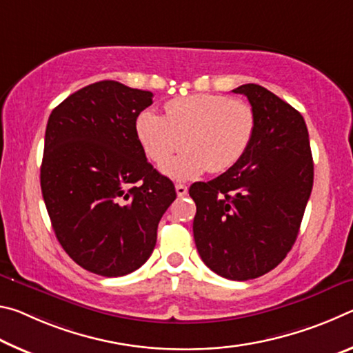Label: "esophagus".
<instances>
[{
	"label": "esophagus",
	"instance_id": "1",
	"mask_svg": "<svg viewBox=\"0 0 353 353\" xmlns=\"http://www.w3.org/2000/svg\"><path fill=\"white\" fill-rule=\"evenodd\" d=\"M175 189H176L178 197H184V195L188 194V186H186V184H176Z\"/></svg>",
	"mask_w": 353,
	"mask_h": 353
}]
</instances>
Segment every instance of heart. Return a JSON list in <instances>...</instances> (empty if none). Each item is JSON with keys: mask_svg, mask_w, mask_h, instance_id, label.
<instances>
[{"mask_svg": "<svg viewBox=\"0 0 353 353\" xmlns=\"http://www.w3.org/2000/svg\"><path fill=\"white\" fill-rule=\"evenodd\" d=\"M136 132L143 152L156 164L186 146L188 152L161 169L175 180H192L206 170L227 172L244 158L256 132V114L247 101L195 94L173 98L165 115L142 111Z\"/></svg>", "mask_w": 353, "mask_h": 353, "instance_id": "b5f03b06", "label": "heart"}]
</instances>
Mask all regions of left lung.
Returning a JSON list of instances; mask_svg holds the SVG:
<instances>
[{
  "instance_id": "8db88e82",
  "label": "left lung",
  "mask_w": 353,
  "mask_h": 353,
  "mask_svg": "<svg viewBox=\"0 0 353 353\" xmlns=\"http://www.w3.org/2000/svg\"><path fill=\"white\" fill-rule=\"evenodd\" d=\"M248 98L256 132L244 158L221 176L194 183V239L203 263L245 281L276 268L297 239L313 189L314 165L302 114L258 84L233 90Z\"/></svg>"
}]
</instances>
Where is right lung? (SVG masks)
I'll return each mask as SVG.
<instances>
[{
    "label": "right lung",
    "instance_id": "obj_1",
    "mask_svg": "<svg viewBox=\"0 0 353 353\" xmlns=\"http://www.w3.org/2000/svg\"><path fill=\"white\" fill-rule=\"evenodd\" d=\"M152 103V92L100 81L67 97L46 123L40 167L46 211L67 255L97 275L141 268L176 199L137 139L136 120Z\"/></svg>",
    "mask_w": 353,
    "mask_h": 353
}]
</instances>
